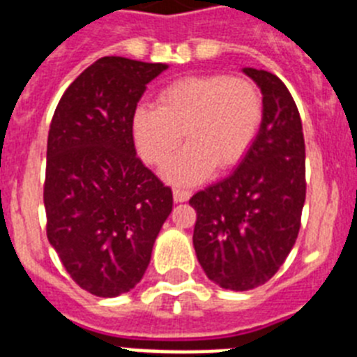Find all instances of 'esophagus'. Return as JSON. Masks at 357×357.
I'll return each mask as SVG.
<instances>
[{"label": "esophagus", "mask_w": 357, "mask_h": 357, "mask_svg": "<svg viewBox=\"0 0 357 357\" xmlns=\"http://www.w3.org/2000/svg\"><path fill=\"white\" fill-rule=\"evenodd\" d=\"M189 197H191V191H188V189H173V198H175V202H188Z\"/></svg>", "instance_id": "1"}]
</instances>
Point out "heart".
Segmentation results:
<instances>
[{"instance_id":"1","label":"heart","mask_w":357,"mask_h":357,"mask_svg":"<svg viewBox=\"0 0 357 357\" xmlns=\"http://www.w3.org/2000/svg\"><path fill=\"white\" fill-rule=\"evenodd\" d=\"M263 119V100L247 78L225 75L188 77L172 82L157 105L141 103L132 114V139L141 159L160 166L178 148L188 146L162 169L164 178L191 185L229 168L254 143Z\"/></svg>"}]
</instances>
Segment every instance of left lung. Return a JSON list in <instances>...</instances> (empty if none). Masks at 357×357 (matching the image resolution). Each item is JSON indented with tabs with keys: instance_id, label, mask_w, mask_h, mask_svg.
Returning <instances> with one entry per match:
<instances>
[{
	"instance_id": "1",
	"label": "left lung",
	"mask_w": 357,
	"mask_h": 357,
	"mask_svg": "<svg viewBox=\"0 0 357 357\" xmlns=\"http://www.w3.org/2000/svg\"><path fill=\"white\" fill-rule=\"evenodd\" d=\"M241 71L263 94L259 132L234 172L189 200L198 263L214 284L232 291L275 275L296 241L305 200L304 134L291 94L272 73Z\"/></svg>"
}]
</instances>
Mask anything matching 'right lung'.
I'll list each match as a JSON object with an SVG mask.
<instances>
[{
	"mask_svg": "<svg viewBox=\"0 0 357 357\" xmlns=\"http://www.w3.org/2000/svg\"><path fill=\"white\" fill-rule=\"evenodd\" d=\"M168 64L103 56L66 89L50 125L44 209L48 241L85 291L112 298L134 288L173 207L141 162L132 114Z\"/></svg>",
	"mask_w": 357,
	"mask_h": 357,
	"instance_id": "obj_1",
	"label": "right lung"
}]
</instances>
